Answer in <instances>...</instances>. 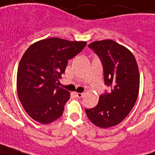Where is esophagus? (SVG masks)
I'll use <instances>...</instances> for the list:
<instances>
[{
	"label": "esophagus",
	"mask_w": 155,
	"mask_h": 155,
	"mask_svg": "<svg viewBox=\"0 0 155 155\" xmlns=\"http://www.w3.org/2000/svg\"><path fill=\"white\" fill-rule=\"evenodd\" d=\"M84 92H82V93H80V92H78L77 93V92H76V93H75V96H76L78 98H81V97H84Z\"/></svg>",
	"instance_id": "esophagus-1"
}]
</instances>
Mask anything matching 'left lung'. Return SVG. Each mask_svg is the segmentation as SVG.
I'll return each instance as SVG.
<instances>
[{
    "instance_id": "1",
    "label": "left lung",
    "mask_w": 155,
    "mask_h": 155,
    "mask_svg": "<svg viewBox=\"0 0 155 155\" xmlns=\"http://www.w3.org/2000/svg\"><path fill=\"white\" fill-rule=\"evenodd\" d=\"M88 47L96 53L103 67L104 84L110 91L101 94L96 107L85 108L94 125L108 128L120 123L137 101L140 78L138 67L131 52L113 40L93 42Z\"/></svg>"
}]
</instances>
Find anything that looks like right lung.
<instances>
[{
    "label": "right lung",
    "mask_w": 155,
    "mask_h": 155,
    "mask_svg": "<svg viewBox=\"0 0 155 155\" xmlns=\"http://www.w3.org/2000/svg\"><path fill=\"white\" fill-rule=\"evenodd\" d=\"M86 42H71L58 38L41 40L23 54L17 74L21 103L30 117L49 124L60 117L70 93L57 84L68 60L86 47Z\"/></svg>",
    "instance_id": "obj_1"
}]
</instances>
